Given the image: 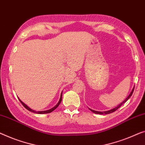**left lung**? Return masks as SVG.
I'll use <instances>...</instances> for the list:
<instances>
[{
  "label": "left lung",
  "instance_id": "left-lung-1",
  "mask_svg": "<svg viewBox=\"0 0 145 145\" xmlns=\"http://www.w3.org/2000/svg\"><path fill=\"white\" fill-rule=\"evenodd\" d=\"M133 90H134V88H133L132 91H131V93H130V94H129V96H128V98H127L126 99V100H125L124 101H123V102L121 103L119 105H118L117 107H115V108H114V109H111V110H109V111H103V112L94 111V110H92V109H90V111H91L92 112H93L94 113H96V114H110V113H113V112H114V111H116V110H117V109H118V108H120V107H121V105H123V103H124L125 102H126V101H128V99H129V98H130V97L131 96V95H132L133 92Z\"/></svg>",
  "mask_w": 145,
  "mask_h": 145
}]
</instances>
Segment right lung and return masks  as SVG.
I'll list each match as a JSON object with an SVG mask.
<instances>
[{"instance_id": "obj_1", "label": "right lung", "mask_w": 145, "mask_h": 145, "mask_svg": "<svg viewBox=\"0 0 145 145\" xmlns=\"http://www.w3.org/2000/svg\"><path fill=\"white\" fill-rule=\"evenodd\" d=\"M19 101H20V102H21V103H22V105H23V106H24L27 110H29V111L32 112V113H38V114H45V113H51V112L53 111L54 110H55V109H57V107L59 106V105H60V102H61V101H62V94H61V96H60V100H59V103H58L56 105L55 107H54L53 108H52V109H51L47 110V111H37V112H36V111H34V110L31 109V108L28 107L27 105L25 104V103H23V101L20 100V99H19Z\"/></svg>"}]
</instances>
